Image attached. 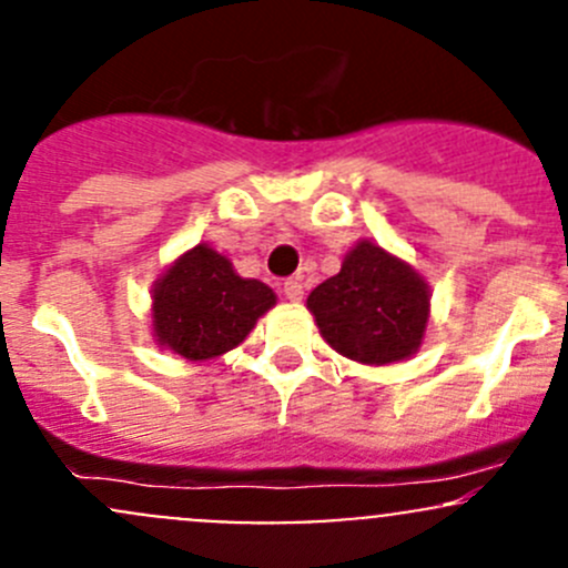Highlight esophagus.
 <instances>
[{
  "label": "esophagus",
  "mask_w": 568,
  "mask_h": 568,
  "mask_svg": "<svg viewBox=\"0 0 568 568\" xmlns=\"http://www.w3.org/2000/svg\"><path fill=\"white\" fill-rule=\"evenodd\" d=\"M283 294L288 296L291 302H300L302 294H305V285H302L300 277H288V280H285V283H283Z\"/></svg>",
  "instance_id": "obj_1"
}]
</instances>
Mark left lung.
<instances>
[{"label":"left lung","mask_w":568,"mask_h":568,"mask_svg":"<svg viewBox=\"0 0 568 568\" xmlns=\"http://www.w3.org/2000/svg\"><path fill=\"white\" fill-rule=\"evenodd\" d=\"M432 307L428 283L379 244L357 242L335 277L307 296V311L337 354L365 365H390L420 348Z\"/></svg>","instance_id":"8db88e82"}]
</instances>
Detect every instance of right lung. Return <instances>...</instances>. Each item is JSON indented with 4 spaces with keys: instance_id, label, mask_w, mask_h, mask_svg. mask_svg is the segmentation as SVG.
<instances>
[{
    "instance_id": "right-lung-1",
    "label": "right lung",
    "mask_w": 568,
    "mask_h": 568,
    "mask_svg": "<svg viewBox=\"0 0 568 568\" xmlns=\"http://www.w3.org/2000/svg\"><path fill=\"white\" fill-rule=\"evenodd\" d=\"M274 302L266 283L239 277L225 255L197 244L153 283V337L189 363H203L236 348Z\"/></svg>"
}]
</instances>
